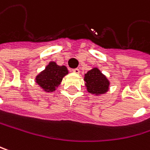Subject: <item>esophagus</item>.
Returning a JSON list of instances; mask_svg holds the SVG:
<instances>
[{
	"label": "esophagus",
	"instance_id": "esophagus-1",
	"mask_svg": "<svg viewBox=\"0 0 150 150\" xmlns=\"http://www.w3.org/2000/svg\"><path fill=\"white\" fill-rule=\"evenodd\" d=\"M74 74H79L80 73V70H79V68H74V69H73L72 70Z\"/></svg>",
	"mask_w": 150,
	"mask_h": 150
}]
</instances>
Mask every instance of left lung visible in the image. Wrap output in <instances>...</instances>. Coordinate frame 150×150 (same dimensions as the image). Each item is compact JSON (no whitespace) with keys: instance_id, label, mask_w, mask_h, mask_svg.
Returning a JSON list of instances; mask_svg holds the SVG:
<instances>
[{"instance_id":"left-lung-1","label":"left lung","mask_w":150,"mask_h":150,"mask_svg":"<svg viewBox=\"0 0 150 150\" xmlns=\"http://www.w3.org/2000/svg\"><path fill=\"white\" fill-rule=\"evenodd\" d=\"M84 81L88 92L91 94L101 95L108 91L110 82L98 67H94L85 74Z\"/></svg>"}]
</instances>
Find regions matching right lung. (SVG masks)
<instances>
[{
	"label": "right lung",
	"instance_id": "obj_1",
	"mask_svg": "<svg viewBox=\"0 0 150 150\" xmlns=\"http://www.w3.org/2000/svg\"><path fill=\"white\" fill-rule=\"evenodd\" d=\"M68 74L65 66H58L55 62H50L45 70H43L36 77V83L43 91L52 92L60 84L62 78Z\"/></svg>",
	"mask_w": 150,
	"mask_h": 150
}]
</instances>
